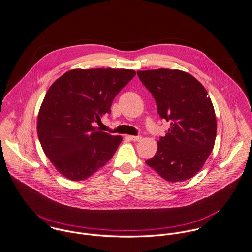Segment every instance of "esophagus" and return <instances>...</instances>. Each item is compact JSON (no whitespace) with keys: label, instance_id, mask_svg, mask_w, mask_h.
<instances>
[{"label":"esophagus","instance_id":"esophagus-1","mask_svg":"<svg viewBox=\"0 0 252 252\" xmlns=\"http://www.w3.org/2000/svg\"><path fill=\"white\" fill-rule=\"evenodd\" d=\"M129 138L132 140V141H140L142 139V136L141 135H137V136H133V135H130Z\"/></svg>","mask_w":252,"mask_h":252}]
</instances>
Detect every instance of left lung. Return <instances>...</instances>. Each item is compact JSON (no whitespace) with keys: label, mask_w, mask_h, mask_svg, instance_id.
Returning a JSON list of instances; mask_svg holds the SVG:
<instances>
[{"label":"left lung","mask_w":252,"mask_h":252,"mask_svg":"<svg viewBox=\"0 0 252 252\" xmlns=\"http://www.w3.org/2000/svg\"><path fill=\"white\" fill-rule=\"evenodd\" d=\"M157 103L161 119L170 122L146 163L169 182L185 181L201 170L213 149L216 117L206 90L192 75L171 69L137 71Z\"/></svg>","instance_id":"obj_1"}]
</instances>
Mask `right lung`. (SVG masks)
I'll use <instances>...</instances> for the list:
<instances>
[{"label": "right lung", "instance_id": "right-lung-1", "mask_svg": "<svg viewBox=\"0 0 252 252\" xmlns=\"http://www.w3.org/2000/svg\"><path fill=\"white\" fill-rule=\"evenodd\" d=\"M135 74L128 69H74L51 85L39 111L37 132L63 176L87 179L113 157L123 138L94 124L111 113L114 98Z\"/></svg>", "mask_w": 252, "mask_h": 252}]
</instances>
